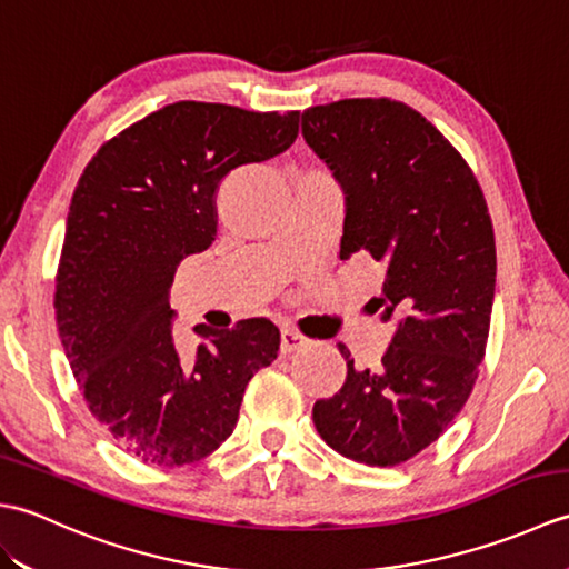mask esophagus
<instances>
[{
    "mask_svg": "<svg viewBox=\"0 0 569 569\" xmlns=\"http://www.w3.org/2000/svg\"><path fill=\"white\" fill-rule=\"evenodd\" d=\"M306 345H308V340L303 335H298L291 328L281 330V352L283 355H293V352H298V349H303Z\"/></svg>",
    "mask_w": 569,
    "mask_h": 569,
    "instance_id": "obj_1",
    "label": "esophagus"
}]
</instances>
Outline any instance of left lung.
<instances>
[{"label":"left lung","instance_id":"obj_1","mask_svg":"<svg viewBox=\"0 0 569 569\" xmlns=\"http://www.w3.org/2000/svg\"><path fill=\"white\" fill-rule=\"evenodd\" d=\"M303 137L347 196L340 259L383 263L373 310L396 325L377 371L340 347L345 386L312 422L335 452L393 467L438 440L475 389L497 283L489 208L462 153L398 100L308 107Z\"/></svg>","mask_w":569,"mask_h":569}]
</instances>
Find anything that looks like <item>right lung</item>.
I'll return each instance as SVG.
<instances>
[{
  "instance_id": "add662e5",
  "label": "right lung",
  "mask_w": 569,
  "mask_h": 569,
  "mask_svg": "<svg viewBox=\"0 0 569 569\" xmlns=\"http://www.w3.org/2000/svg\"><path fill=\"white\" fill-rule=\"evenodd\" d=\"M300 112L173 102L104 141L72 192L56 273V322L84 403L112 440L159 467L200 462L232 435L249 379L278 355L266 318L196 325L173 342L178 263L217 237L214 192L239 166L298 137Z\"/></svg>"
}]
</instances>
